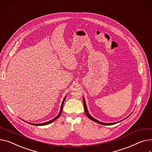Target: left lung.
<instances>
[{
    "label": "left lung",
    "mask_w": 152,
    "mask_h": 152,
    "mask_svg": "<svg viewBox=\"0 0 152 152\" xmlns=\"http://www.w3.org/2000/svg\"><path fill=\"white\" fill-rule=\"evenodd\" d=\"M83 103H84V110H85V113H86V115L90 119V120H93V121H94V122H97L98 124H101V125H114V124H117V123H118V122H121V121L122 120H120V121H119V122H114V123H109V124H107V123H103V122H99V120H96V118H95L94 117H93L92 116H91L90 115V114H89V113H88V110H87V106H86V100H85V98H84V96H83ZM130 114V115H131ZM129 116H128L127 117H126L125 118H124V119H123V120H125V119H126V118H127Z\"/></svg>",
    "instance_id": "left-lung-1"
}]
</instances>
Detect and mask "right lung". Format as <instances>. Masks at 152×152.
<instances>
[{"mask_svg":"<svg viewBox=\"0 0 152 152\" xmlns=\"http://www.w3.org/2000/svg\"><path fill=\"white\" fill-rule=\"evenodd\" d=\"M66 97V95L65 96V98H64V100H63L62 105H61V107H60V112H59L58 114L57 115V116H56V117L54 118H53V120H50V121H48V122H45V123H42V124H32V123L27 122H26V121H24V122H27V123H28V124H31V125H36V126H43V125H48V124H50V123H52L53 122H54V121H55L56 120H57V119L60 117V115H61V114H62V110H63V105H64V102H65Z\"/></svg>","mask_w":152,"mask_h":152,"instance_id":"1","label":"right lung"}]
</instances>
